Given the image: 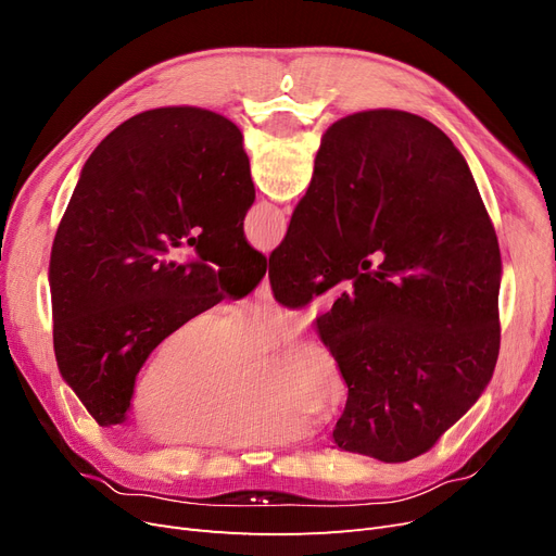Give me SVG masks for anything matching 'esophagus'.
<instances>
[{
	"instance_id": "34e87169",
	"label": "esophagus",
	"mask_w": 556,
	"mask_h": 556,
	"mask_svg": "<svg viewBox=\"0 0 556 556\" xmlns=\"http://www.w3.org/2000/svg\"><path fill=\"white\" fill-rule=\"evenodd\" d=\"M255 296H257L260 301H271V299H274V292H271V282H268V278H264V280L257 285Z\"/></svg>"
}]
</instances>
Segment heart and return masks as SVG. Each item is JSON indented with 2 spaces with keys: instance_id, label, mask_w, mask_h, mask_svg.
I'll return each mask as SVG.
<instances>
[{
  "instance_id": "b5f03b06",
  "label": "heart",
  "mask_w": 556,
  "mask_h": 556,
  "mask_svg": "<svg viewBox=\"0 0 556 556\" xmlns=\"http://www.w3.org/2000/svg\"><path fill=\"white\" fill-rule=\"evenodd\" d=\"M306 323V313L274 304L227 317L217 306L180 313L141 364L134 417L146 433L180 445L243 450L301 439L311 415L331 417L343 408L341 364L308 336L266 362L260 352Z\"/></svg>"
}]
</instances>
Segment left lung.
Listing matches in <instances>:
<instances>
[{
	"instance_id": "obj_1",
	"label": "left lung",
	"mask_w": 556,
	"mask_h": 556,
	"mask_svg": "<svg viewBox=\"0 0 556 556\" xmlns=\"http://www.w3.org/2000/svg\"><path fill=\"white\" fill-rule=\"evenodd\" d=\"M241 129L197 106L143 111L83 166L50 252L60 374L99 427L123 425L146 355L194 306L248 294L266 257ZM180 247L195 257H177Z\"/></svg>"
}]
</instances>
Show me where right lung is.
Listing matches in <instances>:
<instances>
[{"instance_id":"add662e5","label":"right lung","mask_w":556,"mask_h":556,"mask_svg":"<svg viewBox=\"0 0 556 556\" xmlns=\"http://www.w3.org/2000/svg\"><path fill=\"white\" fill-rule=\"evenodd\" d=\"M268 278L290 308L348 280L317 319L348 384L345 452L415 459L492 380L496 231L464 155L425 117L359 111L325 131Z\"/></svg>"}]
</instances>
